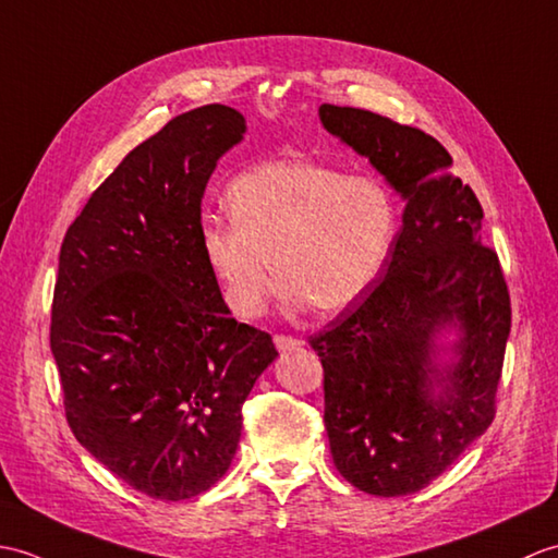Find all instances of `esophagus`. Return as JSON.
Instances as JSON below:
<instances>
[{
  "label": "esophagus",
  "instance_id": "esophagus-1",
  "mask_svg": "<svg viewBox=\"0 0 558 558\" xmlns=\"http://www.w3.org/2000/svg\"><path fill=\"white\" fill-rule=\"evenodd\" d=\"M301 341L299 339H293V337H287V333H275V345L279 351H291V349H295V345H299Z\"/></svg>",
  "mask_w": 558,
  "mask_h": 558
}]
</instances>
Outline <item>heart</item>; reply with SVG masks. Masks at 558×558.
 <instances>
[{
	"label": "heart",
	"instance_id": "obj_1",
	"mask_svg": "<svg viewBox=\"0 0 558 558\" xmlns=\"http://www.w3.org/2000/svg\"><path fill=\"white\" fill-rule=\"evenodd\" d=\"M227 209L231 221H205L197 241L221 299L243 319L263 315L275 271L291 311H349L375 287L399 231L381 181L307 159L245 171L227 189Z\"/></svg>",
	"mask_w": 558,
	"mask_h": 558
}]
</instances>
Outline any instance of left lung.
<instances>
[{
	"label": "left lung",
	"instance_id": "left-lung-1",
	"mask_svg": "<svg viewBox=\"0 0 558 558\" xmlns=\"http://www.w3.org/2000/svg\"><path fill=\"white\" fill-rule=\"evenodd\" d=\"M319 121L405 201L384 277L311 337L339 473L375 497L427 487L497 413L511 299L482 207L439 141L375 111L322 105ZM444 328L459 339L441 362Z\"/></svg>",
	"mask_w": 558,
	"mask_h": 558
}]
</instances>
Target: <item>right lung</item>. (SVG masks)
<instances>
[{
	"instance_id": "1",
	"label": "right lung",
	"mask_w": 558,
	"mask_h": 558,
	"mask_svg": "<svg viewBox=\"0 0 558 558\" xmlns=\"http://www.w3.org/2000/svg\"><path fill=\"white\" fill-rule=\"evenodd\" d=\"M245 119L205 105L131 150L69 227L49 345L69 427L129 487L207 492L241 439V405L279 355L231 317L201 253V205Z\"/></svg>"
}]
</instances>
